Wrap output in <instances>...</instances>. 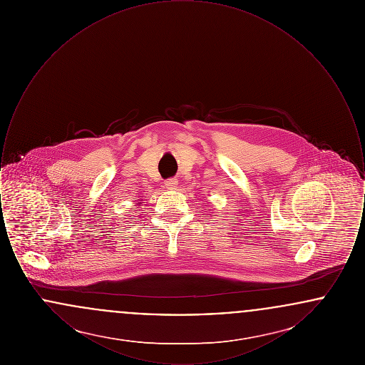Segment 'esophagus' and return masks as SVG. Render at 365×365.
<instances>
[{
  "label": "esophagus",
  "instance_id": "34e87169",
  "mask_svg": "<svg viewBox=\"0 0 365 365\" xmlns=\"http://www.w3.org/2000/svg\"><path fill=\"white\" fill-rule=\"evenodd\" d=\"M165 186H167V189H176V186H178V180L175 179V178H171V179H167L165 180Z\"/></svg>",
  "mask_w": 365,
  "mask_h": 365
}]
</instances>
